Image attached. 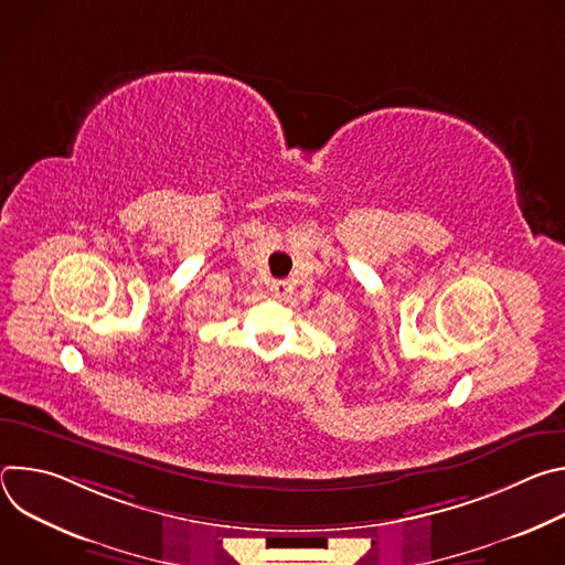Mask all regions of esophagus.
<instances>
[{"mask_svg": "<svg viewBox=\"0 0 565 565\" xmlns=\"http://www.w3.org/2000/svg\"><path fill=\"white\" fill-rule=\"evenodd\" d=\"M288 290H290V286H288V281H284V279H275V281H270V295H275V297H286L288 295Z\"/></svg>", "mask_w": 565, "mask_h": 565, "instance_id": "obj_1", "label": "esophagus"}]
</instances>
